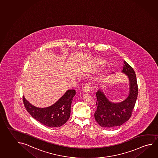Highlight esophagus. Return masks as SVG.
Wrapping results in <instances>:
<instances>
[{"instance_id": "obj_1", "label": "esophagus", "mask_w": 158, "mask_h": 158, "mask_svg": "<svg viewBox=\"0 0 158 158\" xmlns=\"http://www.w3.org/2000/svg\"><path fill=\"white\" fill-rule=\"evenodd\" d=\"M83 91L86 94H89L91 92V87L88 83H86L83 87Z\"/></svg>"}]
</instances>
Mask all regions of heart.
I'll return each instance as SVG.
<instances>
[{
    "label": "heart",
    "mask_w": 158,
    "mask_h": 158,
    "mask_svg": "<svg viewBox=\"0 0 158 158\" xmlns=\"http://www.w3.org/2000/svg\"><path fill=\"white\" fill-rule=\"evenodd\" d=\"M97 64H101L102 63V62L101 61H100V60H98L97 62Z\"/></svg>",
    "instance_id": "obj_1"
}]
</instances>
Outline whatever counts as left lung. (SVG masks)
<instances>
[{"mask_svg":"<svg viewBox=\"0 0 158 158\" xmlns=\"http://www.w3.org/2000/svg\"><path fill=\"white\" fill-rule=\"evenodd\" d=\"M122 72L128 76L129 81V92L125 100L113 103L108 99L101 89L96 93L97 110L94 118L102 127L113 128L121 126L131 118L134 109L138 93L136 75L133 69L125 61Z\"/></svg>","mask_w":158,"mask_h":158,"instance_id":"8db88e82","label":"left lung"}]
</instances>
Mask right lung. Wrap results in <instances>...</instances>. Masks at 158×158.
Returning a JSON list of instances; mask_svg holds the SVG:
<instances>
[{"mask_svg": "<svg viewBox=\"0 0 158 158\" xmlns=\"http://www.w3.org/2000/svg\"><path fill=\"white\" fill-rule=\"evenodd\" d=\"M76 94L74 89H69L50 107L39 108L30 104L23 96L24 106L33 118L48 127H60L69 120L71 106Z\"/></svg>", "mask_w": 158, "mask_h": 158, "instance_id": "1", "label": "right lung"}]
</instances>
